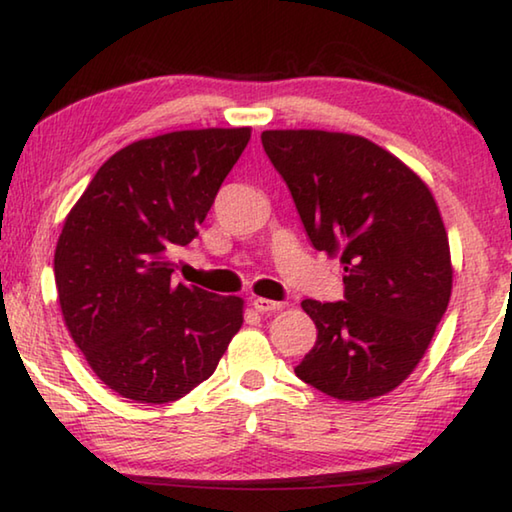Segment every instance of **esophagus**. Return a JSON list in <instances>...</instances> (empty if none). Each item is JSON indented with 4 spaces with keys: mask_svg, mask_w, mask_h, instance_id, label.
Segmentation results:
<instances>
[{
    "mask_svg": "<svg viewBox=\"0 0 512 512\" xmlns=\"http://www.w3.org/2000/svg\"><path fill=\"white\" fill-rule=\"evenodd\" d=\"M282 307H284L282 302H275L268 298H253V309L259 311V314H275V311H280Z\"/></svg>",
    "mask_w": 512,
    "mask_h": 512,
    "instance_id": "esophagus-1",
    "label": "esophagus"
}]
</instances>
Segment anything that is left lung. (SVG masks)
Instances as JSON below:
<instances>
[{
    "label": "left lung",
    "instance_id": "obj_1",
    "mask_svg": "<svg viewBox=\"0 0 512 512\" xmlns=\"http://www.w3.org/2000/svg\"><path fill=\"white\" fill-rule=\"evenodd\" d=\"M311 246L341 257L345 300H302L318 329L296 375L343 402L395 391L452 296V255L431 189L361 135L264 131Z\"/></svg>",
    "mask_w": 512,
    "mask_h": 512
}]
</instances>
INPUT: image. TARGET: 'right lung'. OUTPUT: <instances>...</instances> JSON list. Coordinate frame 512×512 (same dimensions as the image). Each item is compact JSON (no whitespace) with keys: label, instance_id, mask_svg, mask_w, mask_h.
<instances>
[{"label":"right lung","instance_id":"1","mask_svg":"<svg viewBox=\"0 0 512 512\" xmlns=\"http://www.w3.org/2000/svg\"><path fill=\"white\" fill-rule=\"evenodd\" d=\"M250 128L164 133L94 173L60 232L54 273L65 325L103 384L142 404L185 397L244 323V300L171 280Z\"/></svg>","mask_w":512,"mask_h":512}]
</instances>
